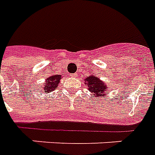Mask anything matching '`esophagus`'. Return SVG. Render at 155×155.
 <instances>
[{
  "mask_svg": "<svg viewBox=\"0 0 155 155\" xmlns=\"http://www.w3.org/2000/svg\"><path fill=\"white\" fill-rule=\"evenodd\" d=\"M78 75V74H77V73H73V74H72V77H76V76Z\"/></svg>",
  "mask_w": 155,
  "mask_h": 155,
  "instance_id": "1",
  "label": "esophagus"
}]
</instances>
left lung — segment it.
Here are the masks:
<instances>
[{
	"label": "left lung",
	"instance_id": "obj_1",
	"mask_svg": "<svg viewBox=\"0 0 155 155\" xmlns=\"http://www.w3.org/2000/svg\"><path fill=\"white\" fill-rule=\"evenodd\" d=\"M85 85L87 87L89 92L93 93L96 97H103L106 95L107 86L106 83L101 81L96 75H90L85 79Z\"/></svg>",
	"mask_w": 155,
	"mask_h": 155
}]
</instances>
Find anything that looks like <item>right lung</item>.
<instances>
[{"mask_svg": "<svg viewBox=\"0 0 155 155\" xmlns=\"http://www.w3.org/2000/svg\"><path fill=\"white\" fill-rule=\"evenodd\" d=\"M62 75H52L51 77H48L46 79V83L43 87V90L45 92H52L55 88H57L58 86V83L60 82V79L62 78Z\"/></svg>", "mask_w": 155, "mask_h": 155, "instance_id": "add662e5", "label": "right lung"}]
</instances>
